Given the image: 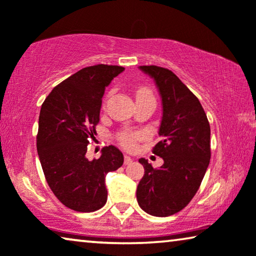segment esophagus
I'll use <instances>...</instances> for the list:
<instances>
[{"label":"esophagus","mask_w":256,"mask_h":256,"mask_svg":"<svg viewBox=\"0 0 256 256\" xmlns=\"http://www.w3.org/2000/svg\"><path fill=\"white\" fill-rule=\"evenodd\" d=\"M132 162V157L130 156H127V155H126L124 156V164H126V166H128V164H130Z\"/></svg>","instance_id":"obj_1"}]
</instances>
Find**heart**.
I'll return each instance as SVG.
<instances>
[{
  "label": "heart",
  "instance_id": "b5f03b06",
  "mask_svg": "<svg viewBox=\"0 0 256 256\" xmlns=\"http://www.w3.org/2000/svg\"><path fill=\"white\" fill-rule=\"evenodd\" d=\"M140 96H152V90L146 88V87H142V88H138V92H136V98ZM142 138L141 132H122V134L118 136V142L120 144L124 146L126 149H134L136 143L140 138Z\"/></svg>",
  "mask_w": 256,
  "mask_h": 256
}]
</instances>
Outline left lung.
<instances>
[{
    "label": "left lung",
    "mask_w": 256,
    "mask_h": 256,
    "mask_svg": "<svg viewBox=\"0 0 256 256\" xmlns=\"http://www.w3.org/2000/svg\"><path fill=\"white\" fill-rule=\"evenodd\" d=\"M152 76L162 98L163 115L158 134L162 140L152 152L164 163L154 169L144 158L138 162L144 176L136 190L143 211L168 216L183 210L197 194L211 158V129L198 98L170 70L140 66Z\"/></svg>",
    "instance_id": "8db88e82"
}]
</instances>
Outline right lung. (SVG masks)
I'll return each instance as SVG.
<instances>
[{
    "instance_id": "right-lung-1",
    "label": "right lung",
    "mask_w": 256,
    "mask_h": 256,
    "mask_svg": "<svg viewBox=\"0 0 256 256\" xmlns=\"http://www.w3.org/2000/svg\"><path fill=\"white\" fill-rule=\"evenodd\" d=\"M124 68L88 66L56 86L42 104L37 152L45 180L56 197L76 212H94L107 202L106 174L124 164L116 146H104L100 158L86 157L96 134L106 87Z\"/></svg>"
}]
</instances>
